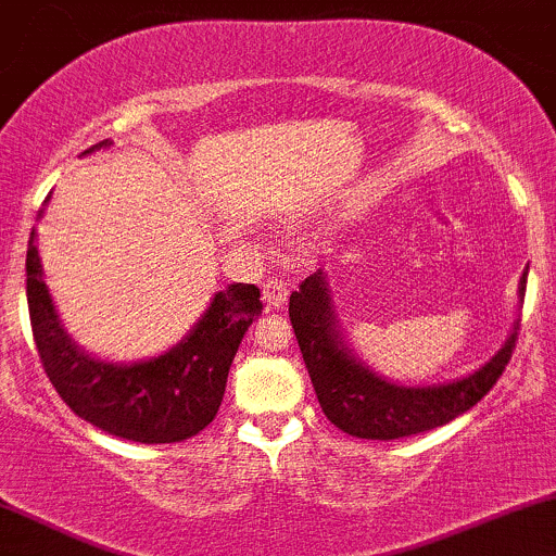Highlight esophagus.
I'll list each match as a JSON object with an SVG mask.
<instances>
[{"label":"esophagus","mask_w":556,"mask_h":556,"mask_svg":"<svg viewBox=\"0 0 556 556\" xmlns=\"http://www.w3.org/2000/svg\"><path fill=\"white\" fill-rule=\"evenodd\" d=\"M287 282L285 279H269V282L264 285V300H266V305H269V308H279V305H285V300H287Z\"/></svg>","instance_id":"obj_1"}]
</instances>
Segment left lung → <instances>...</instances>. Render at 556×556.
<instances>
[{"mask_svg": "<svg viewBox=\"0 0 556 556\" xmlns=\"http://www.w3.org/2000/svg\"><path fill=\"white\" fill-rule=\"evenodd\" d=\"M526 279L528 269L520 277V300ZM290 321L324 416L350 437L384 442L431 431L470 410L496 384L518 340L515 321L507 342L473 374L446 384L405 387L387 381L348 348L321 269L303 279L290 295Z\"/></svg>", "mask_w": 556, "mask_h": 556, "instance_id": "left-lung-1", "label": "left lung"}]
</instances>
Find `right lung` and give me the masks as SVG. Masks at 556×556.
<instances>
[{
  "label": "right lung",
  "instance_id": "obj_1",
  "mask_svg": "<svg viewBox=\"0 0 556 556\" xmlns=\"http://www.w3.org/2000/svg\"><path fill=\"white\" fill-rule=\"evenodd\" d=\"M106 146L112 140L91 146L83 156ZM25 277L38 358L60 397L96 429L140 444L182 442L212 424L242 334L264 311L256 285H229L216 292L206 314L175 348L146 361L112 363L88 355L62 327L43 282L36 229L28 240Z\"/></svg>",
  "mask_w": 556,
  "mask_h": 556
}]
</instances>
